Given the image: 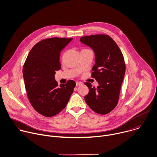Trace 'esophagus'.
Wrapping results in <instances>:
<instances>
[{
	"label": "esophagus",
	"mask_w": 157,
	"mask_h": 157,
	"mask_svg": "<svg viewBox=\"0 0 157 157\" xmlns=\"http://www.w3.org/2000/svg\"><path fill=\"white\" fill-rule=\"evenodd\" d=\"M82 85V83H81V82H76V86H78L79 85Z\"/></svg>",
	"instance_id": "1"
}]
</instances>
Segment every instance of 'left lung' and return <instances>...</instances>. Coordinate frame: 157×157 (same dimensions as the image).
Masks as SVG:
<instances>
[{
	"mask_svg": "<svg viewBox=\"0 0 157 157\" xmlns=\"http://www.w3.org/2000/svg\"><path fill=\"white\" fill-rule=\"evenodd\" d=\"M80 41L95 52L96 63L91 77L98 82L96 88L85 82L89 92L85 96L88 106L100 114H106L117 106L126 72L123 54L116 42L107 35H93L80 38Z\"/></svg>",
	"mask_w": 157,
	"mask_h": 157,
	"instance_id": "1",
	"label": "left lung"
}]
</instances>
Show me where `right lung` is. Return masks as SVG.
<instances>
[{
	"instance_id": "add662e5",
	"label": "right lung",
	"mask_w": 157,
	"mask_h": 157,
	"mask_svg": "<svg viewBox=\"0 0 157 157\" xmlns=\"http://www.w3.org/2000/svg\"><path fill=\"white\" fill-rule=\"evenodd\" d=\"M72 38H51L36 43L29 51L23 67L27 97L33 108L45 117L59 113L67 105L75 86L70 80L58 86L56 71L61 68L60 54Z\"/></svg>"
}]
</instances>
